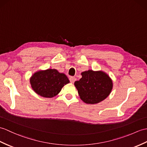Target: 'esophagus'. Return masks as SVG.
Segmentation results:
<instances>
[{"label":"esophagus","mask_w":147,"mask_h":147,"mask_svg":"<svg viewBox=\"0 0 147 147\" xmlns=\"http://www.w3.org/2000/svg\"><path fill=\"white\" fill-rule=\"evenodd\" d=\"M76 80V78L75 77H73V76H71L69 78V81L71 83H74V81Z\"/></svg>","instance_id":"34e87169"}]
</instances>
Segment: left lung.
Masks as SVG:
<instances>
[{"label":"left lung","instance_id":"left-lung-1","mask_svg":"<svg viewBox=\"0 0 147 147\" xmlns=\"http://www.w3.org/2000/svg\"><path fill=\"white\" fill-rule=\"evenodd\" d=\"M82 78L74 82L81 100L86 104L100 103L111 93L113 86L110 76L104 71L89 69L81 73Z\"/></svg>","mask_w":147,"mask_h":147}]
</instances>
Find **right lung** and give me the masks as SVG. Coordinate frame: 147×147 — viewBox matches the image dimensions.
<instances>
[{"label":"right lung","mask_w":147,"mask_h":147,"mask_svg":"<svg viewBox=\"0 0 147 147\" xmlns=\"http://www.w3.org/2000/svg\"><path fill=\"white\" fill-rule=\"evenodd\" d=\"M29 80L32 89L36 94L48 98L56 96L64 85L69 83L65 74L51 68L36 71Z\"/></svg>","instance_id":"1"}]
</instances>
